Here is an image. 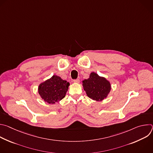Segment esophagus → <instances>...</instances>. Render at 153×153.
Masks as SVG:
<instances>
[{"mask_svg":"<svg viewBox=\"0 0 153 153\" xmlns=\"http://www.w3.org/2000/svg\"><path fill=\"white\" fill-rule=\"evenodd\" d=\"M73 82H74V83H79L80 82V80H79V79H75V80H73Z\"/></svg>","mask_w":153,"mask_h":153,"instance_id":"1","label":"esophagus"}]
</instances>
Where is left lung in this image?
I'll use <instances>...</instances> for the list:
<instances>
[{
	"label": "left lung",
	"instance_id": "1",
	"mask_svg": "<svg viewBox=\"0 0 153 153\" xmlns=\"http://www.w3.org/2000/svg\"><path fill=\"white\" fill-rule=\"evenodd\" d=\"M82 86L87 96L98 102L106 99L111 90L110 82L94 72L90 74L88 79L82 81Z\"/></svg>",
	"mask_w": 153,
	"mask_h": 153
}]
</instances>
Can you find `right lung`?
<instances>
[{
	"instance_id": "add662e5",
	"label": "right lung",
	"mask_w": 153,
	"mask_h": 153,
	"mask_svg": "<svg viewBox=\"0 0 153 153\" xmlns=\"http://www.w3.org/2000/svg\"><path fill=\"white\" fill-rule=\"evenodd\" d=\"M70 83L57 75L39 84L38 93L43 101L54 104L63 99L68 91Z\"/></svg>"
}]
</instances>
